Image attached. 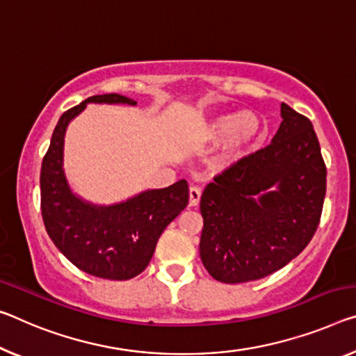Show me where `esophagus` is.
Returning <instances> with one entry per match:
<instances>
[{"instance_id": "esophagus-1", "label": "esophagus", "mask_w": 356, "mask_h": 356, "mask_svg": "<svg viewBox=\"0 0 356 356\" xmlns=\"http://www.w3.org/2000/svg\"><path fill=\"white\" fill-rule=\"evenodd\" d=\"M201 200V187L191 185L190 187V206H198Z\"/></svg>"}]
</instances>
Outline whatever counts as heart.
<instances>
[{"mask_svg": "<svg viewBox=\"0 0 356 356\" xmlns=\"http://www.w3.org/2000/svg\"><path fill=\"white\" fill-rule=\"evenodd\" d=\"M259 129H261V122L255 114L245 111H229L213 118L211 127H209V134H211V138H220L228 134L223 144L222 156L234 158L253 139H257Z\"/></svg>", "mask_w": 356, "mask_h": 356, "instance_id": "heart-1", "label": "heart"}]
</instances>
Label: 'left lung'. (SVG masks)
I'll use <instances>...</instances> for the list:
<instances>
[{
	"label": "left lung",
	"instance_id": "8db88e82",
	"mask_svg": "<svg viewBox=\"0 0 356 356\" xmlns=\"http://www.w3.org/2000/svg\"><path fill=\"white\" fill-rule=\"evenodd\" d=\"M280 115L273 143L233 163L201 195V261L223 284L282 269L306 249L320 223L326 166L317 134L289 104L282 103ZM274 184L278 190L268 192Z\"/></svg>",
	"mask_w": 356,
	"mask_h": 356
}]
</instances>
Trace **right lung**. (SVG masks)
<instances>
[{"instance_id": "obj_1", "label": "right lung", "mask_w": 356, "mask_h": 356, "mask_svg": "<svg viewBox=\"0 0 356 356\" xmlns=\"http://www.w3.org/2000/svg\"><path fill=\"white\" fill-rule=\"evenodd\" d=\"M88 103L134 106L136 101L117 93L97 95L60 117L41 166L42 220L56 249L74 266L95 277L128 280L147 268L161 233L187 207L188 184L179 180L109 207L72 195L63 172L65 131Z\"/></svg>"}]
</instances>
